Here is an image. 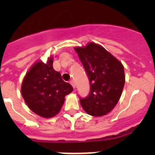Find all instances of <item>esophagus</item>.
Wrapping results in <instances>:
<instances>
[{"instance_id": "1", "label": "esophagus", "mask_w": 155, "mask_h": 155, "mask_svg": "<svg viewBox=\"0 0 155 155\" xmlns=\"http://www.w3.org/2000/svg\"><path fill=\"white\" fill-rule=\"evenodd\" d=\"M70 84H71V86H72V87H73V88L75 89V82H74V80H71Z\"/></svg>"}]
</instances>
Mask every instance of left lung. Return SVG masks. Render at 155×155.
<instances>
[{
    "label": "left lung",
    "mask_w": 155,
    "mask_h": 155,
    "mask_svg": "<svg viewBox=\"0 0 155 155\" xmlns=\"http://www.w3.org/2000/svg\"><path fill=\"white\" fill-rule=\"evenodd\" d=\"M90 83L87 97L80 98L81 106L89 115L101 117L117 104L125 85L124 67L120 61L98 44L90 42L75 47Z\"/></svg>",
    "instance_id": "left-lung-1"
}]
</instances>
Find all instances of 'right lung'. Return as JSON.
I'll return each instance as SVG.
<instances>
[{
    "label": "right lung",
    "instance_id": "right-lung-1",
    "mask_svg": "<svg viewBox=\"0 0 155 155\" xmlns=\"http://www.w3.org/2000/svg\"><path fill=\"white\" fill-rule=\"evenodd\" d=\"M70 84L64 82L61 74L54 70L53 59L47 63L39 61L25 75L21 95L31 110L42 117L50 118L60 111L64 97L72 92Z\"/></svg>",
    "mask_w": 155,
    "mask_h": 155
}]
</instances>
